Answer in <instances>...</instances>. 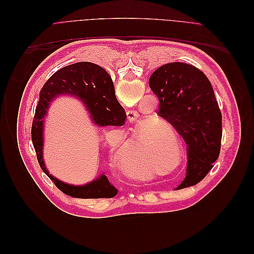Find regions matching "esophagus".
Instances as JSON below:
<instances>
[{
  "instance_id": "34e87169",
  "label": "esophagus",
  "mask_w": 254,
  "mask_h": 254,
  "mask_svg": "<svg viewBox=\"0 0 254 254\" xmlns=\"http://www.w3.org/2000/svg\"><path fill=\"white\" fill-rule=\"evenodd\" d=\"M127 118L129 121H135V119L137 117H136V113L134 111L129 110V111H127Z\"/></svg>"
}]
</instances>
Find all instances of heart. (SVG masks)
I'll use <instances>...</instances> for the list:
<instances>
[{
	"label": "heart",
	"mask_w": 254,
	"mask_h": 254,
	"mask_svg": "<svg viewBox=\"0 0 254 254\" xmlns=\"http://www.w3.org/2000/svg\"><path fill=\"white\" fill-rule=\"evenodd\" d=\"M158 134L164 139V136H168V128L155 123L152 119H142L128 142L119 141L112 145L114 156L121 159L122 167L126 174L139 178L147 176L148 160L156 159L155 145ZM167 141L174 142L171 135L167 137Z\"/></svg>",
	"instance_id": "obj_1"
}]
</instances>
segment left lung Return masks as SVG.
I'll return each mask as SVG.
<instances>
[{
  "mask_svg": "<svg viewBox=\"0 0 254 254\" xmlns=\"http://www.w3.org/2000/svg\"><path fill=\"white\" fill-rule=\"evenodd\" d=\"M149 87L159 98V114L187 144V176L178 189L200 182L218 159L222 118L210 80L197 67L167 64L153 72Z\"/></svg>",
  "mask_w": 254,
  "mask_h": 254,
  "instance_id": "1",
  "label": "left lung"
}]
</instances>
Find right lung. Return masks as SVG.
<instances>
[{"label": "right lung", "mask_w": 254, "mask_h": 254, "mask_svg": "<svg viewBox=\"0 0 254 254\" xmlns=\"http://www.w3.org/2000/svg\"><path fill=\"white\" fill-rule=\"evenodd\" d=\"M60 94H71L82 99L96 125L123 126L127 115L115 97L110 75L105 68L92 63L73 64L54 73L40 91L32 125V142L41 170L63 193L82 199L114 197L118 194V190L111 186L105 175H101L86 186L74 187L59 181L45 168L42 158L43 119L52 99Z\"/></svg>", "instance_id": "obj_1"}]
</instances>
